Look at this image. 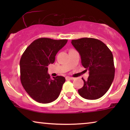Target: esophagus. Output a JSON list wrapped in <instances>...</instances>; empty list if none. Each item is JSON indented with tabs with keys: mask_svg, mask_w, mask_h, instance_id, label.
<instances>
[{
	"mask_svg": "<svg viewBox=\"0 0 130 130\" xmlns=\"http://www.w3.org/2000/svg\"><path fill=\"white\" fill-rule=\"evenodd\" d=\"M66 79L67 80H72V79H73V78L69 77V76H67V77H66Z\"/></svg>",
	"mask_w": 130,
	"mask_h": 130,
	"instance_id": "34e87169",
	"label": "esophagus"
}]
</instances>
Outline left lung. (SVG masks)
Segmentation results:
<instances>
[{"label":"left lung","mask_w":130,"mask_h":130,"mask_svg":"<svg viewBox=\"0 0 130 130\" xmlns=\"http://www.w3.org/2000/svg\"><path fill=\"white\" fill-rule=\"evenodd\" d=\"M74 46L81 57L82 64L89 71L83 86L78 90L83 98H100L109 89L115 76V67L111 51L101 41L92 38L73 40Z\"/></svg>","instance_id":"left-lung-1"}]
</instances>
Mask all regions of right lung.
Returning a JSON list of instances; mask_svg holds the SVG:
<instances>
[{
    "label": "right lung",
    "instance_id": "1",
    "mask_svg": "<svg viewBox=\"0 0 130 130\" xmlns=\"http://www.w3.org/2000/svg\"><path fill=\"white\" fill-rule=\"evenodd\" d=\"M67 40L40 38L34 41L20 60V79L27 93L37 102L48 104L56 100L66 79L57 76L51 79L48 66L54 63L55 56Z\"/></svg>",
    "mask_w": 130,
    "mask_h": 130
}]
</instances>
